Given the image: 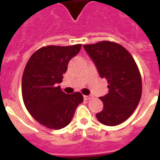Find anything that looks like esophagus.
Wrapping results in <instances>:
<instances>
[{"label": "esophagus", "mask_w": 160, "mask_h": 160, "mask_svg": "<svg viewBox=\"0 0 160 160\" xmlns=\"http://www.w3.org/2000/svg\"><path fill=\"white\" fill-rule=\"evenodd\" d=\"M91 98V96H87V95H85L84 96V99L85 100H88V99H90Z\"/></svg>", "instance_id": "esophagus-1"}]
</instances>
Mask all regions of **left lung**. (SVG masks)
I'll use <instances>...</instances> for the list:
<instances>
[{"mask_svg": "<svg viewBox=\"0 0 160 160\" xmlns=\"http://www.w3.org/2000/svg\"><path fill=\"white\" fill-rule=\"evenodd\" d=\"M101 78L106 79L109 92L100 99L103 111L98 120L107 126L119 125L134 113L141 100L142 83L137 64L127 49L117 42L102 41L85 44Z\"/></svg>", "mask_w": 160, "mask_h": 160, "instance_id": "left-lung-1", "label": "left lung"}]
</instances>
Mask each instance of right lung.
Wrapping results in <instances>:
<instances>
[{
  "label": "right lung",
  "mask_w": 160,
  "mask_h": 160,
  "mask_svg": "<svg viewBox=\"0 0 160 160\" xmlns=\"http://www.w3.org/2000/svg\"><path fill=\"white\" fill-rule=\"evenodd\" d=\"M81 44L49 45L33 53L22 77V97L27 111L42 126L60 129L70 123L77 106L83 102L80 92L66 94L58 84L68 64L80 52Z\"/></svg>",
  "instance_id": "obj_1"
}]
</instances>
